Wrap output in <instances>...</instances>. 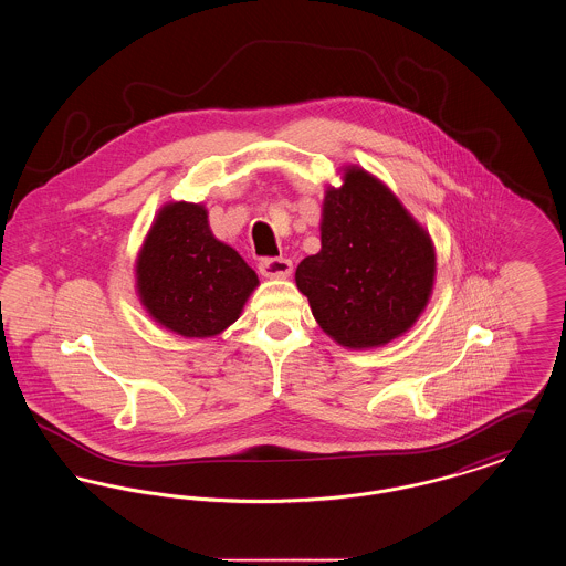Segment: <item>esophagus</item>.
<instances>
[{"label": "esophagus", "instance_id": "esophagus-1", "mask_svg": "<svg viewBox=\"0 0 566 566\" xmlns=\"http://www.w3.org/2000/svg\"><path fill=\"white\" fill-rule=\"evenodd\" d=\"M259 271L270 280H284L293 273V263L282 256H268L259 263Z\"/></svg>", "mask_w": 566, "mask_h": 566}]
</instances>
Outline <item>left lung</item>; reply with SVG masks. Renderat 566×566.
Returning <instances> with one entry per match:
<instances>
[{
  "mask_svg": "<svg viewBox=\"0 0 566 566\" xmlns=\"http://www.w3.org/2000/svg\"><path fill=\"white\" fill-rule=\"evenodd\" d=\"M321 243L295 280L328 337L360 350L413 326L432 293L434 248L392 190L360 167L344 169V185L324 195Z\"/></svg>",
  "mask_w": 566,
  "mask_h": 566,
  "instance_id": "obj_1",
  "label": "left lung"
}]
</instances>
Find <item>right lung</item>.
I'll list each match as a JSON object with an SVG mask.
<instances>
[{"label": "right lung", "mask_w": 566, "mask_h": 566, "mask_svg": "<svg viewBox=\"0 0 566 566\" xmlns=\"http://www.w3.org/2000/svg\"><path fill=\"white\" fill-rule=\"evenodd\" d=\"M137 295L157 323L182 337H214L242 314L256 273L218 242L199 203H167L135 263Z\"/></svg>", "instance_id": "1"}]
</instances>
